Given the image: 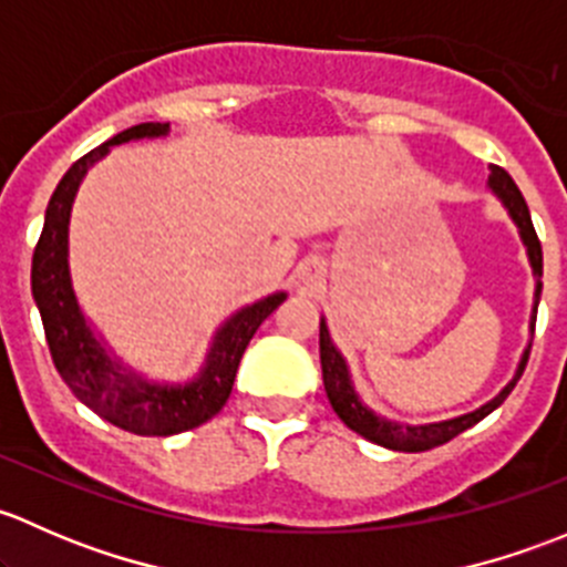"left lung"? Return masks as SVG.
Returning a JSON list of instances; mask_svg holds the SVG:
<instances>
[{"label": "left lung", "mask_w": 567, "mask_h": 567, "mask_svg": "<svg viewBox=\"0 0 567 567\" xmlns=\"http://www.w3.org/2000/svg\"><path fill=\"white\" fill-rule=\"evenodd\" d=\"M488 186H491V192H494L496 197L505 203L507 214L513 216V221H516L518 230H522L524 244H527L532 271H535V277H537L535 310H532V331H535L537 301H540V290H543V282H540V279H543L540 238H537L535 225H532V216H529V208H527V199H524V194L518 192L516 181H513V177L507 175L502 167H491ZM529 348L524 351L516 379H513L511 384H507L499 394H496L491 403L480 405V409L472 411V414L455 416V420H447V422H433V425H420V427H403V425H394V422L381 420V416H375L373 411L368 409V405H362V400L357 398V392H353V386H351V375H348L346 359H342L340 351L331 346L329 329H326V323L320 320V368H323V386H326V394H329L331 409L337 411V416H340V420L346 422L351 431H357L359 436H364L368 442L381 444V447H390V450H403V453H425V450L439 447V444H447L450 439H455L458 433L468 431V427L477 425L480 420H485L491 411L499 409V405L505 403L507 394L513 392L516 381L522 379L524 368H527Z\"/></svg>", "instance_id": "8db88e82"}]
</instances>
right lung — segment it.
I'll use <instances>...</instances> for the list:
<instances>
[{"instance_id":"1","label":"right lung","mask_w":567,"mask_h":567,"mask_svg":"<svg viewBox=\"0 0 567 567\" xmlns=\"http://www.w3.org/2000/svg\"><path fill=\"white\" fill-rule=\"evenodd\" d=\"M167 131L169 123L131 125L79 158L51 194L43 233L32 255V296L43 320L45 342L56 373L87 409L136 436H173L199 427L219 414L230 398L238 364L257 326L285 301V293H274L236 312L214 337V348L203 373L186 386L147 384L136 375L123 373L95 340L90 326L84 323L68 274V221H71L73 197L84 173L106 156L109 147L128 140L164 136Z\"/></svg>"}]
</instances>
